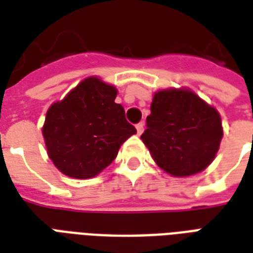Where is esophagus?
Listing matches in <instances>:
<instances>
[{"label": "esophagus", "mask_w": 253, "mask_h": 253, "mask_svg": "<svg viewBox=\"0 0 253 253\" xmlns=\"http://www.w3.org/2000/svg\"><path fill=\"white\" fill-rule=\"evenodd\" d=\"M137 132H138V135H141L143 132V128H145V125H143V122H141V123H138L137 126Z\"/></svg>", "instance_id": "esophagus-1"}]
</instances>
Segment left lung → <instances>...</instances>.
I'll list each match as a JSON object with an SVG mask.
<instances>
[{
  "mask_svg": "<svg viewBox=\"0 0 253 253\" xmlns=\"http://www.w3.org/2000/svg\"><path fill=\"white\" fill-rule=\"evenodd\" d=\"M218 111L188 89L156 92L141 139L161 169L176 177L206 169L222 139Z\"/></svg>",
  "mask_w": 253,
  "mask_h": 253,
  "instance_id": "8db88e82",
  "label": "left lung"
}]
</instances>
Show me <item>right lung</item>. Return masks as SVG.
Instances as JSON below:
<instances>
[{"instance_id": "add662e5", "label": "right lung", "mask_w": 253, "mask_h": 253, "mask_svg": "<svg viewBox=\"0 0 253 253\" xmlns=\"http://www.w3.org/2000/svg\"><path fill=\"white\" fill-rule=\"evenodd\" d=\"M116 93L115 86L89 77L48 108L42 132L48 157L62 173L74 179L99 175L137 132L115 103Z\"/></svg>"}]
</instances>
